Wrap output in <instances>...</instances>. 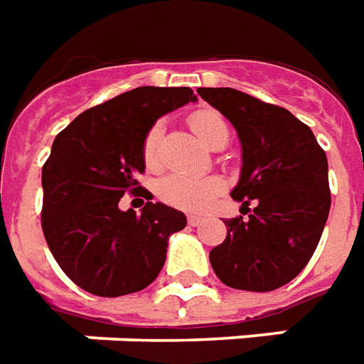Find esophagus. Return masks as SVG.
Segmentation results:
<instances>
[{
    "instance_id": "esophagus-1",
    "label": "esophagus",
    "mask_w": 364,
    "mask_h": 364,
    "mask_svg": "<svg viewBox=\"0 0 364 364\" xmlns=\"http://www.w3.org/2000/svg\"><path fill=\"white\" fill-rule=\"evenodd\" d=\"M191 226H200L203 224V218L200 216H189V220H187Z\"/></svg>"
}]
</instances>
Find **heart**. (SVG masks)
<instances>
[{
	"instance_id": "heart-1",
	"label": "heart",
	"mask_w": 364,
	"mask_h": 364,
	"mask_svg": "<svg viewBox=\"0 0 364 364\" xmlns=\"http://www.w3.org/2000/svg\"><path fill=\"white\" fill-rule=\"evenodd\" d=\"M191 127L195 134L200 138V142L208 148H216L218 144H226L230 138V130L226 120L222 119L216 111H200L191 117ZM164 122L159 120L146 132L144 138L142 154L144 161L148 166H156L159 156V142L164 138ZM224 189V183L220 177H191V175L171 173L166 175L158 185L159 197L166 200L167 205L177 206L183 210H205L206 206L213 203L216 195H220Z\"/></svg>"
}]
</instances>
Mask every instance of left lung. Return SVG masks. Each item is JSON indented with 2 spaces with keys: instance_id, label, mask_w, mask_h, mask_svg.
I'll return each mask as SVG.
<instances>
[{
  "instance_id": "obj_1",
  "label": "left lung",
  "mask_w": 364,
  "mask_h": 364,
  "mask_svg": "<svg viewBox=\"0 0 364 364\" xmlns=\"http://www.w3.org/2000/svg\"><path fill=\"white\" fill-rule=\"evenodd\" d=\"M236 128L240 181L232 198L255 203L250 218L224 220L228 234L210 265L232 289L269 292L296 277L318 247L331 197L328 158L312 130L277 105L230 87H198Z\"/></svg>"
}]
</instances>
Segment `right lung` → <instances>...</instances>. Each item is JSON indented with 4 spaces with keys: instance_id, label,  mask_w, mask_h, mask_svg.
I'll return each mask as SVG.
<instances>
[{
    "instance_id": "right-lung-1",
    "label": "right lung",
    "mask_w": 364,
    "mask_h": 364,
    "mask_svg": "<svg viewBox=\"0 0 364 364\" xmlns=\"http://www.w3.org/2000/svg\"><path fill=\"white\" fill-rule=\"evenodd\" d=\"M191 87H136L82 112L52 144L43 167V232L72 281L97 296H122L158 277L169 236L187 216L164 203L120 210L127 191L144 195L146 132L159 117L195 103ZM141 191H138L137 189Z\"/></svg>"
}]
</instances>
